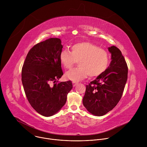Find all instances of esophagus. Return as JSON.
<instances>
[{"label":"esophagus","mask_w":147,"mask_h":147,"mask_svg":"<svg viewBox=\"0 0 147 147\" xmlns=\"http://www.w3.org/2000/svg\"><path fill=\"white\" fill-rule=\"evenodd\" d=\"M77 84H78V82H77V81H73V86L74 87H75Z\"/></svg>","instance_id":"1"}]
</instances>
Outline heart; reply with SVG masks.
I'll use <instances>...</instances> for the list:
<instances>
[{
	"instance_id": "obj_1",
	"label": "heart",
	"mask_w": 147,
	"mask_h": 147,
	"mask_svg": "<svg viewBox=\"0 0 147 147\" xmlns=\"http://www.w3.org/2000/svg\"><path fill=\"white\" fill-rule=\"evenodd\" d=\"M71 52L64 49L59 56L61 65L70 69L78 61L79 67L67 71L66 77L73 81L86 78L97 77L108 69L109 55L108 52L90 42H78L71 47Z\"/></svg>"
}]
</instances>
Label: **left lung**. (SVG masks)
<instances>
[{
    "mask_svg": "<svg viewBox=\"0 0 147 147\" xmlns=\"http://www.w3.org/2000/svg\"><path fill=\"white\" fill-rule=\"evenodd\" d=\"M112 61L108 69L86 86L82 102L91 114L100 116L112 110L120 100L127 80L128 67L119 49L108 48Z\"/></svg>",
    "mask_w": 147,
    "mask_h": 147,
    "instance_id": "8db88e82",
    "label": "left lung"
}]
</instances>
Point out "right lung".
<instances>
[{
  "label": "right lung",
  "mask_w": 147,
  "mask_h": 147,
  "mask_svg": "<svg viewBox=\"0 0 147 147\" xmlns=\"http://www.w3.org/2000/svg\"><path fill=\"white\" fill-rule=\"evenodd\" d=\"M62 48L59 38L40 42L30 50L22 68V80L27 98L44 116H51L63 107L73 88L71 81L57 83L63 75L59 59Z\"/></svg>",
  "instance_id": "right-lung-1"
}]
</instances>
